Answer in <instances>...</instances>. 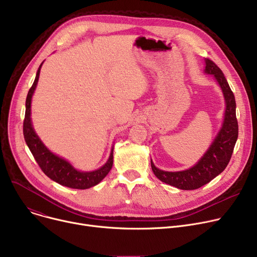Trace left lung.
Segmentation results:
<instances>
[{"label": "left lung", "instance_id": "8db88e82", "mask_svg": "<svg viewBox=\"0 0 257 257\" xmlns=\"http://www.w3.org/2000/svg\"><path fill=\"white\" fill-rule=\"evenodd\" d=\"M206 73L215 76L226 102L224 122L214 143L193 167L183 172H164L157 168L151 160L154 175L163 183L183 190L198 189L223 172L231 158L237 140L238 126L235 115V99L229 84L223 72L210 59H206Z\"/></svg>", "mask_w": 257, "mask_h": 257}]
</instances>
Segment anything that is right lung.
Segmentation results:
<instances>
[{
  "instance_id": "right-lung-1",
  "label": "right lung",
  "mask_w": 257,
  "mask_h": 257,
  "mask_svg": "<svg viewBox=\"0 0 257 257\" xmlns=\"http://www.w3.org/2000/svg\"><path fill=\"white\" fill-rule=\"evenodd\" d=\"M41 66L42 64L39 66L36 78L29 90L26 100V113L24 119L25 141L39 167L49 179L60 185L73 188V189H88V188L99 184L110 172L113 163V148L111 149L107 162L99 169L90 173L78 172L69 162L56 156L55 154L46 149L34 131L31 123V100L39 79Z\"/></svg>"
}]
</instances>
